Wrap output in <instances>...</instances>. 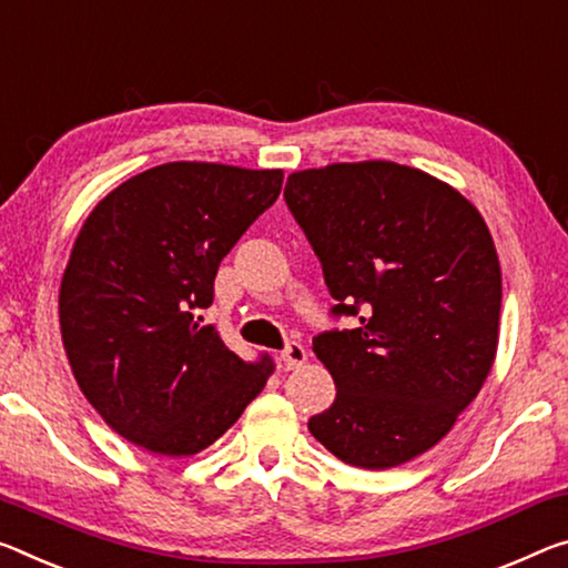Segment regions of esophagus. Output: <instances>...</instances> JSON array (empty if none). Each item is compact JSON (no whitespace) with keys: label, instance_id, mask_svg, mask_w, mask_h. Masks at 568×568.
Returning a JSON list of instances; mask_svg holds the SVG:
<instances>
[{"label":"esophagus","instance_id":"1","mask_svg":"<svg viewBox=\"0 0 568 568\" xmlns=\"http://www.w3.org/2000/svg\"><path fill=\"white\" fill-rule=\"evenodd\" d=\"M305 358H308V354H305V348L298 344V341H291V344L281 351V364L285 368H298L305 364Z\"/></svg>","mask_w":568,"mask_h":568}]
</instances>
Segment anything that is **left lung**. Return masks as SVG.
<instances>
[{
	"mask_svg": "<svg viewBox=\"0 0 568 568\" xmlns=\"http://www.w3.org/2000/svg\"><path fill=\"white\" fill-rule=\"evenodd\" d=\"M285 202L316 252L333 316L313 351L336 399L311 417L318 443L364 470L414 460L478 397L498 348L500 263L465 196L394 161L305 169Z\"/></svg>",
	"mask_w": 568,
	"mask_h": 568,
	"instance_id": "1",
	"label": "left lung"
}]
</instances>
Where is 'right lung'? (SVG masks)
Returning a JSON list of instances; mask_svg holds the SVG:
<instances>
[{
    "mask_svg": "<svg viewBox=\"0 0 568 568\" xmlns=\"http://www.w3.org/2000/svg\"><path fill=\"white\" fill-rule=\"evenodd\" d=\"M281 169L171 161L115 186L80 227L60 283L70 368L103 422L166 457L227 432L273 374L200 326L222 257L277 200Z\"/></svg>",
    "mask_w": 568,
    "mask_h": 568,
    "instance_id": "1",
    "label": "right lung"
}]
</instances>
